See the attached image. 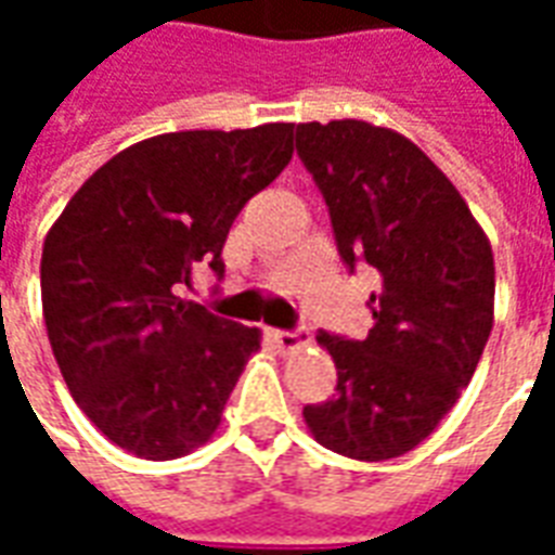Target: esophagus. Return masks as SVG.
I'll list each match as a JSON object with an SVG mask.
<instances>
[{
    "label": "esophagus",
    "mask_w": 555,
    "mask_h": 555,
    "mask_svg": "<svg viewBox=\"0 0 555 555\" xmlns=\"http://www.w3.org/2000/svg\"><path fill=\"white\" fill-rule=\"evenodd\" d=\"M270 338L279 350H297L302 345V338L297 333H288V330H270Z\"/></svg>",
    "instance_id": "esophagus-1"
}]
</instances>
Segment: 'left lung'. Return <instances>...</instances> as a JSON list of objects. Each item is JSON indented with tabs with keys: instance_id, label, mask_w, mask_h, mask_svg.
Returning <instances> with one entry per match:
<instances>
[{
	"instance_id": "1",
	"label": "left lung",
	"mask_w": 555,
	"mask_h": 555,
	"mask_svg": "<svg viewBox=\"0 0 555 555\" xmlns=\"http://www.w3.org/2000/svg\"><path fill=\"white\" fill-rule=\"evenodd\" d=\"M297 154L324 193L345 264L365 261L380 276L369 336H318L338 386L302 418L345 457H401L454 408L488 345L496 288L488 234L434 159L389 127L297 125Z\"/></svg>"
}]
</instances>
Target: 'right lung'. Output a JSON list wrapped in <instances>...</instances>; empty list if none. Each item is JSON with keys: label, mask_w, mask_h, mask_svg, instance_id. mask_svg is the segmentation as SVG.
<instances>
[{"label": "right lung", "mask_w": 555, "mask_h": 555, "mask_svg": "<svg viewBox=\"0 0 555 555\" xmlns=\"http://www.w3.org/2000/svg\"><path fill=\"white\" fill-rule=\"evenodd\" d=\"M294 125L142 139L91 175L47 231V336L79 410L106 440L171 461L219 428L261 330L181 300L198 261L222 276L241 207L279 178Z\"/></svg>", "instance_id": "right-lung-1"}]
</instances>
